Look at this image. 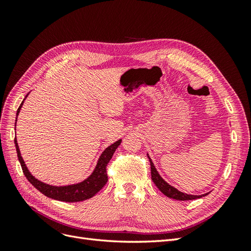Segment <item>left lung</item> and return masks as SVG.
Returning a JSON list of instances; mask_svg holds the SVG:
<instances>
[{"label": "left lung", "mask_w": 251, "mask_h": 251, "mask_svg": "<svg viewBox=\"0 0 251 251\" xmlns=\"http://www.w3.org/2000/svg\"><path fill=\"white\" fill-rule=\"evenodd\" d=\"M149 157V156H148ZM150 159V163H151V180L155 183V185L159 188L163 195H165L169 198L175 199V200H179V201H187V200H194V199H198V198H202V196H206L207 194H204L202 196H194V195H187L182 192H179L177 188L173 187L172 185H170L160 177V175L158 174L157 170L155 169L154 163L151 162V158Z\"/></svg>", "instance_id": "8db88e82"}]
</instances>
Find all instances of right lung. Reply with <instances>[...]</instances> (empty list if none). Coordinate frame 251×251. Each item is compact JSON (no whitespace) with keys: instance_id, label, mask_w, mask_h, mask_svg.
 Listing matches in <instances>:
<instances>
[{"instance_id":"add662e5","label":"right lung","mask_w":251,"mask_h":251,"mask_svg":"<svg viewBox=\"0 0 251 251\" xmlns=\"http://www.w3.org/2000/svg\"><path fill=\"white\" fill-rule=\"evenodd\" d=\"M27 96H28V94L26 95V97ZM25 98H24V100H25ZM24 100L22 101L21 105L17 111V116L19 115L22 105H23V103H24ZM14 143H16L18 158H19V161L21 163L23 173H24V175L30 183H31L36 189H39L42 194L49 197V198H51V199L63 201V202H79V201H83V200L92 198V197L100 192V189L105 185V183L108 182L107 165L110 162L113 154L115 153L116 149L121 143V139H119L116 142H114L109 148H107L102 151V154L100 155V159H98V162H97V165H96L94 172L92 173V175H91L89 178L83 180L82 182H80V183L73 184V185H67V186H53V185L43 183V182L35 179L32 175L30 174L24 160H23V158L20 153L18 142H17V138H14Z\"/></svg>"}]
</instances>
